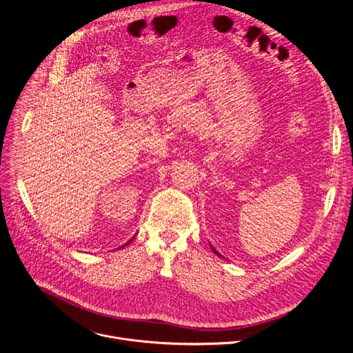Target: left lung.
<instances>
[{
	"instance_id": "left-lung-1",
	"label": "left lung",
	"mask_w": 353,
	"mask_h": 353,
	"mask_svg": "<svg viewBox=\"0 0 353 353\" xmlns=\"http://www.w3.org/2000/svg\"><path fill=\"white\" fill-rule=\"evenodd\" d=\"M212 250H213V252H214V254H216V255H217V256H223V255H221V254H219V252H217V251H216V250H214V248H213V247H212Z\"/></svg>"
}]
</instances>
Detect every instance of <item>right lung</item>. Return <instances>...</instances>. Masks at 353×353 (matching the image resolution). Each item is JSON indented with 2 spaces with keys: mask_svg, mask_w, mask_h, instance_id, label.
Listing matches in <instances>:
<instances>
[{
  "mask_svg": "<svg viewBox=\"0 0 353 353\" xmlns=\"http://www.w3.org/2000/svg\"><path fill=\"white\" fill-rule=\"evenodd\" d=\"M130 241H132V240H129V243H130ZM129 243H128V244H129ZM128 244H126V245H128ZM123 247H125V245H123Z\"/></svg>",
  "mask_w": 353,
  "mask_h": 353,
  "instance_id": "1",
  "label": "right lung"
}]
</instances>
